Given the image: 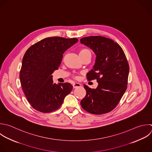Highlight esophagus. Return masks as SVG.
Segmentation results:
<instances>
[{
	"label": "esophagus",
	"instance_id": "esophagus-1",
	"mask_svg": "<svg viewBox=\"0 0 152 152\" xmlns=\"http://www.w3.org/2000/svg\"><path fill=\"white\" fill-rule=\"evenodd\" d=\"M81 86V84H80V83H74L73 84V87L74 88H78V87H80Z\"/></svg>",
	"mask_w": 152,
	"mask_h": 152
}]
</instances>
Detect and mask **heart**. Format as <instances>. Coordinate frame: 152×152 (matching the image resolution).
<instances>
[{"instance_id": "1", "label": "heart", "mask_w": 152, "mask_h": 152, "mask_svg": "<svg viewBox=\"0 0 152 152\" xmlns=\"http://www.w3.org/2000/svg\"><path fill=\"white\" fill-rule=\"evenodd\" d=\"M88 53H91L90 51L88 49H83L81 50H80V52H79V55H84Z\"/></svg>"}]
</instances>
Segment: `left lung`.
<instances>
[{
    "label": "left lung",
    "instance_id": "obj_1",
    "mask_svg": "<svg viewBox=\"0 0 152 152\" xmlns=\"http://www.w3.org/2000/svg\"><path fill=\"white\" fill-rule=\"evenodd\" d=\"M80 43L96 56L93 69L87 76L88 80L96 79L98 83L93 89L84 85L86 95L81 106L93 114L109 112L118 104L127 87L129 68L125 55L118 43L104 37H86Z\"/></svg>",
    "mask_w": 152,
    "mask_h": 152
}]
</instances>
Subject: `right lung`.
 <instances>
[{
	"instance_id": "right-lung-1",
	"label": "right lung",
	"mask_w": 152,
	"mask_h": 152,
	"mask_svg": "<svg viewBox=\"0 0 152 152\" xmlns=\"http://www.w3.org/2000/svg\"><path fill=\"white\" fill-rule=\"evenodd\" d=\"M78 42L77 39L48 37L31 46L22 62L20 78L28 102L36 110L49 113L62 104L72 85L53 83L52 74L60 66L64 52Z\"/></svg>"
}]
</instances>
